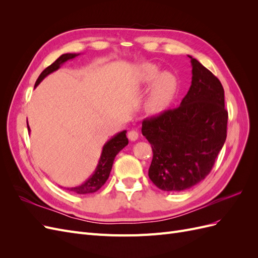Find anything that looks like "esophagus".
<instances>
[{
  "instance_id": "34e87169",
  "label": "esophagus",
  "mask_w": 258,
  "mask_h": 258,
  "mask_svg": "<svg viewBox=\"0 0 258 258\" xmlns=\"http://www.w3.org/2000/svg\"><path fill=\"white\" fill-rule=\"evenodd\" d=\"M139 138V132L137 130H130L128 132V139L130 141H137Z\"/></svg>"
}]
</instances>
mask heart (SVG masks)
I'll return each mask as SVG.
<instances>
[{
  "instance_id": "1",
  "label": "heart",
  "mask_w": 258,
  "mask_h": 258,
  "mask_svg": "<svg viewBox=\"0 0 258 258\" xmlns=\"http://www.w3.org/2000/svg\"><path fill=\"white\" fill-rule=\"evenodd\" d=\"M155 82L152 86L147 98L146 108L151 114L157 115L167 111L175 99L178 83L174 74L162 72L160 69L152 63L142 66L138 70L137 81L141 85H148Z\"/></svg>"
}]
</instances>
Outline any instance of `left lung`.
I'll use <instances>...</instances> for the list:
<instances>
[{"mask_svg": "<svg viewBox=\"0 0 258 258\" xmlns=\"http://www.w3.org/2000/svg\"><path fill=\"white\" fill-rule=\"evenodd\" d=\"M188 57L191 85L181 105L142 122V135L153 148L148 176L166 191L189 189L204 181L227 137L223 86L198 60Z\"/></svg>", "mask_w": 258, "mask_h": 258, "instance_id": "1", "label": "left lung"}]
</instances>
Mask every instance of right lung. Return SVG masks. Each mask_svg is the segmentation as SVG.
Masks as SVG:
<instances>
[{
    "label": "right lung",
    "instance_id": "add662e5",
    "mask_svg": "<svg viewBox=\"0 0 258 258\" xmlns=\"http://www.w3.org/2000/svg\"><path fill=\"white\" fill-rule=\"evenodd\" d=\"M79 54L80 53L62 54V56H60L56 61L53 62V63H51L49 67L46 68L41 73V75L38 76L34 87H36V86L40 84L48 74L57 71V70L60 68V66L63 64L66 61L72 60L76 56H79ZM28 130H30L29 126H28ZM126 145H128V139L126 137V131H121V132H119V134L114 136L110 140V141H107L104 144L102 154H101L99 163H98V166L95 170V172H93V174L82 185L76 186V187H70V188H67V189L70 191H74L76 194H80V195L90 194V192H95V191L99 190L101 187L104 185L108 176H110V172L112 170V166H113V162H114L116 155L118 154Z\"/></svg>",
    "mask_w": 258,
    "mask_h": 258
}]
</instances>
